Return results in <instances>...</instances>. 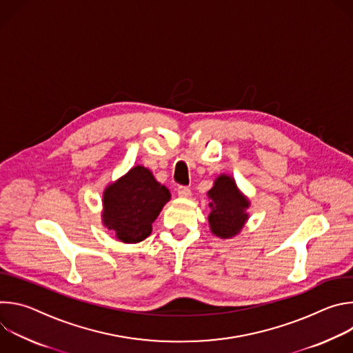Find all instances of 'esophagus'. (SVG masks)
<instances>
[{
    "label": "esophagus",
    "mask_w": 353,
    "mask_h": 353,
    "mask_svg": "<svg viewBox=\"0 0 353 353\" xmlns=\"http://www.w3.org/2000/svg\"><path fill=\"white\" fill-rule=\"evenodd\" d=\"M177 194H179L180 196L187 198V196L191 195V190H190L187 185H179V187H177Z\"/></svg>",
    "instance_id": "esophagus-1"
}]
</instances>
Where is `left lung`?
Returning <instances> with one entry per match:
<instances>
[{
    "label": "left lung",
    "instance_id": "left-lung-1",
    "mask_svg": "<svg viewBox=\"0 0 353 353\" xmlns=\"http://www.w3.org/2000/svg\"><path fill=\"white\" fill-rule=\"evenodd\" d=\"M210 198V226L219 237H232L239 233L247 221L244 210L248 201L240 195L232 177L219 176L215 185L208 191Z\"/></svg>",
    "mask_w": 353,
    "mask_h": 353
}]
</instances>
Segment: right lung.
<instances>
[{"mask_svg":"<svg viewBox=\"0 0 353 353\" xmlns=\"http://www.w3.org/2000/svg\"><path fill=\"white\" fill-rule=\"evenodd\" d=\"M170 192L148 169L132 168L123 179L105 191V225L124 243H138L152 232Z\"/></svg>","mask_w":353,"mask_h":353,"instance_id":"obj_1","label":"right lung"}]
</instances>
